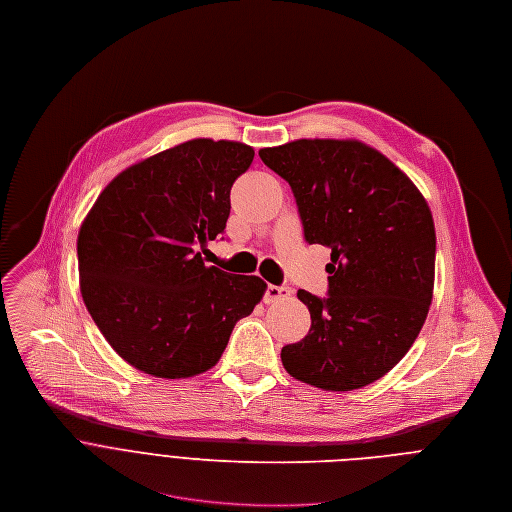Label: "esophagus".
<instances>
[{"instance_id": "esophagus-1", "label": "esophagus", "mask_w": 512, "mask_h": 512, "mask_svg": "<svg viewBox=\"0 0 512 512\" xmlns=\"http://www.w3.org/2000/svg\"><path fill=\"white\" fill-rule=\"evenodd\" d=\"M286 296H290V288H286V286H276V284H268L266 286V292H264V302H276V300H282V298H286Z\"/></svg>"}]
</instances>
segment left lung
Masks as SVG:
<instances>
[{"label":"left lung","instance_id":"1","mask_svg":"<svg viewBox=\"0 0 512 512\" xmlns=\"http://www.w3.org/2000/svg\"><path fill=\"white\" fill-rule=\"evenodd\" d=\"M258 155L288 181L304 240L331 248L329 296L296 292L311 329L282 347V365L327 391L365 387L401 361L426 323L436 268L428 201L361 141L298 139Z\"/></svg>","mask_w":512,"mask_h":512}]
</instances>
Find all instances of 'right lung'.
Here are the masks:
<instances>
[{
	"label": "right lung",
	"mask_w": 512,
	"mask_h": 512,
	"mask_svg": "<svg viewBox=\"0 0 512 512\" xmlns=\"http://www.w3.org/2000/svg\"><path fill=\"white\" fill-rule=\"evenodd\" d=\"M254 149L193 139L119 173L78 232L80 292L109 345L135 369L185 379L212 369L266 292L258 276L203 264L226 230L230 189Z\"/></svg>",
	"instance_id": "right-lung-1"
}]
</instances>
